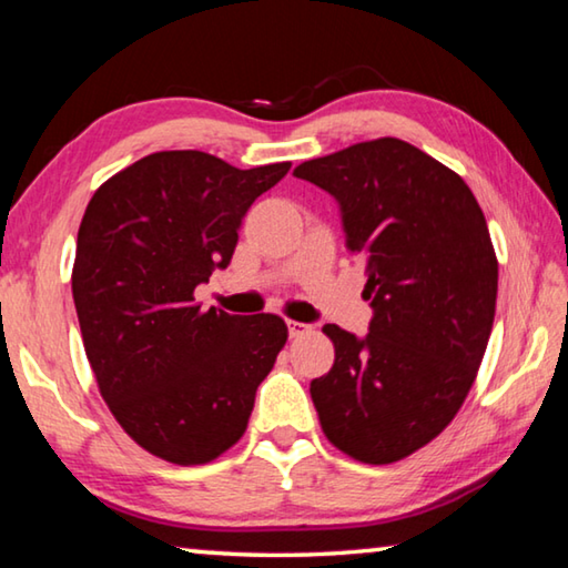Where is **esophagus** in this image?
Instances as JSON below:
<instances>
[{"label": "esophagus", "mask_w": 568, "mask_h": 568, "mask_svg": "<svg viewBox=\"0 0 568 568\" xmlns=\"http://www.w3.org/2000/svg\"><path fill=\"white\" fill-rule=\"evenodd\" d=\"M287 333H291V338H303V335L311 333V325L297 323V321H287Z\"/></svg>", "instance_id": "obj_1"}]
</instances>
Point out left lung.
<instances>
[{
    "instance_id": "obj_1",
    "label": "left lung",
    "mask_w": 568,
    "mask_h": 568,
    "mask_svg": "<svg viewBox=\"0 0 568 568\" xmlns=\"http://www.w3.org/2000/svg\"><path fill=\"white\" fill-rule=\"evenodd\" d=\"M295 178L341 203L376 311L363 341L323 328L335 361L311 383L321 428L361 464H396L456 418L484 361L498 293L484 210L458 172L398 138L307 160Z\"/></svg>"
}]
</instances>
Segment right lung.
Returning <instances> with one entry per match:
<instances>
[{
  "label": "right lung",
  "instance_id": "1",
  "mask_svg": "<svg viewBox=\"0 0 568 568\" xmlns=\"http://www.w3.org/2000/svg\"><path fill=\"white\" fill-rule=\"evenodd\" d=\"M287 170L152 152L104 180L84 210L72 267L84 353L114 420L168 464H210L243 438L287 341L273 313L195 303V287L230 265L247 207Z\"/></svg>",
  "mask_w": 568,
  "mask_h": 568
}]
</instances>
